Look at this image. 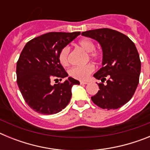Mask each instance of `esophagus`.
Segmentation results:
<instances>
[{
	"label": "esophagus",
	"instance_id": "obj_1",
	"mask_svg": "<svg viewBox=\"0 0 150 150\" xmlns=\"http://www.w3.org/2000/svg\"><path fill=\"white\" fill-rule=\"evenodd\" d=\"M88 82H86V81H80V84L81 85H86L88 84Z\"/></svg>",
	"mask_w": 150,
	"mask_h": 150
}]
</instances>
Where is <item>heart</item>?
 I'll return each instance as SVG.
<instances>
[{
  "instance_id": "b5f03b06",
  "label": "heart",
  "mask_w": 150,
  "mask_h": 150,
  "mask_svg": "<svg viewBox=\"0 0 150 150\" xmlns=\"http://www.w3.org/2000/svg\"><path fill=\"white\" fill-rule=\"evenodd\" d=\"M78 45L80 48L83 49L84 51L87 52H90L89 56L92 59H98L100 57V54L98 52L95 51V43L89 39H83L79 41ZM69 47L64 46L60 51L59 55V62L63 66H67L68 64V55H69ZM95 70V67L92 64H87L83 66H77L74 67L69 71L70 76L75 79L84 80L86 79L90 74L93 72Z\"/></svg>"
}]
</instances>
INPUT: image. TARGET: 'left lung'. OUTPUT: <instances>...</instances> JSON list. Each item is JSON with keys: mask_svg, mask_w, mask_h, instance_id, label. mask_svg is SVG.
<instances>
[{"mask_svg": "<svg viewBox=\"0 0 150 150\" xmlns=\"http://www.w3.org/2000/svg\"><path fill=\"white\" fill-rule=\"evenodd\" d=\"M82 35L97 40L103 52V67L94 74L102 83L91 98L102 109L116 110L129 101L139 83L141 63L138 52L128 37L110 28L84 31Z\"/></svg>", "mask_w": 150, "mask_h": 150, "instance_id": "obj_1", "label": "left lung"}]
</instances>
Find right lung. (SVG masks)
I'll use <instances>...</instances> for the list:
<instances>
[{"label": "right lung", "mask_w": 150, "mask_h": 150, "mask_svg": "<svg viewBox=\"0 0 150 150\" xmlns=\"http://www.w3.org/2000/svg\"><path fill=\"white\" fill-rule=\"evenodd\" d=\"M80 34L50 32L25 44L16 64L17 84L28 105L44 115L62 111L71 100V88L79 82L68 77L62 83L51 85V79L68 76L59 62L61 50Z\"/></svg>", "instance_id": "add662e5"}]
</instances>
